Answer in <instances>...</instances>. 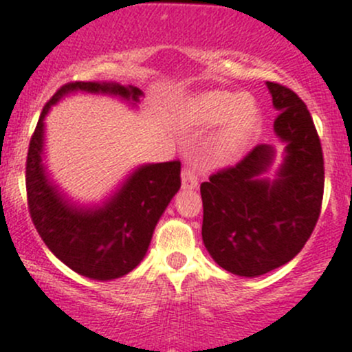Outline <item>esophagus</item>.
I'll list each match as a JSON object with an SVG mask.
<instances>
[{"label": "esophagus", "mask_w": 352, "mask_h": 352, "mask_svg": "<svg viewBox=\"0 0 352 352\" xmlns=\"http://www.w3.org/2000/svg\"><path fill=\"white\" fill-rule=\"evenodd\" d=\"M182 187L184 189H195L198 187V170L195 163L184 166L182 170Z\"/></svg>", "instance_id": "34e87169"}]
</instances>
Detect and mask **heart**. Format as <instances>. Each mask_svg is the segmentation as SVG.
<instances>
[{
  "mask_svg": "<svg viewBox=\"0 0 352 352\" xmlns=\"http://www.w3.org/2000/svg\"><path fill=\"white\" fill-rule=\"evenodd\" d=\"M195 113L203 124H221L228 121L221 135V151L224 154L236 153L250 139L258 121L254 104L239 94L203 95L196 102Z\"/></svg>",
  "mask_w": 352,
  "mask_h": 352,
  "instance_id": "heart-1",
  "label": "heart"
}]
</instances>
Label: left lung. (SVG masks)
Returning <instances> with one entry per match:
<instances>
[{
	"label": "left lung",
	"mask_w": 352,
	"mask_h": 352,
	"mask_svg": "<svg viewBox=\"0 0 352 352\" xmlns=\"http://www.w3.org/2000/svg\"><path fill=\"white\" fill-rule=\"evenodd\" d=\"M278 111L276 147L258 144L234 166L201 184V236L226 271L257 278L290 262L313 234L324 187L323 151L313 118L295 91L267 81Z\"/></svg>",
	"instance_id": "1"
}]
</instances>
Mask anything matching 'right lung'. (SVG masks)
Listing matches in <instances>:
<instances>
[{
	"mask_svg": "<svg viewBox=\"0 0 352 352\" xmlns=\"http://www.w3.org/2000/svg\"><path fill=\"white\" fill-rule=\"evenodd\" d=\"M100 94L131 106L142 90L114 81H74L55 91L43 107L31 137L25 187L32 224L52 254L90 280H116L140 264L154 228L180 189V161L137 166L116 191L97 205L72 201L54 182L45 163V116L69 94Z\"/></svg>",
	"mask_w": 352,
	"mask_h": 352,
	"instance_id": "1",
	"label": "right lung"
}]
</instances>
